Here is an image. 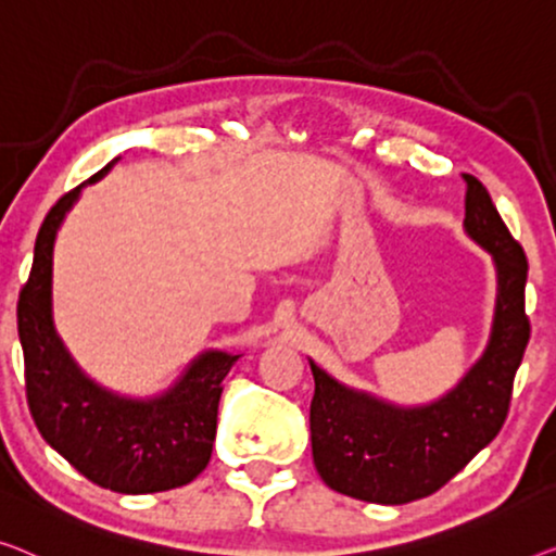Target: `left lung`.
Returning a JSON list of instances; mask_svg holds the SVG:
<instances>
[{
    "label": "left lung",
    "instance_id": "1",
    "mask_svg": "<svg viewBox=\"0 0 556 556\" xmlns=\"http://www.w3.org/2000/svg\"><path fill=\"white\" fill-rule=\"evenodd\" d=\"M464 229L492 254L496 306L490 344L462 382L425 407H394L339 384L309 362L312 457L331 490L362 502L407 504L434 494L484 450L507 419L529 342L527 256L482 181L464 174Z\"/></svg>",
    "mask_w": 556,
    "mask_h": 556
}]
</instances>
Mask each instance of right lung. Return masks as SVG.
<instances>
[{
    "mask_svg": "<svg viewBox=\"0 0 556 556\" xmlns=\"http://www.w3.org/2000/svg\"><path fill=\"white\" fill-rule=\"evenodd\" d=\"M89 177V185L110 172ZM74 187L41 222L35 262L16 304L27 402L39 434L89 482L119 494H152L189 484L212 457L222 382L239 354L204 352L174 387L152 400H127L77 367L52 319V254Z\"/></svg>",
    "mask_w": 556,
    "mask_h": 556,
    "instance_id": "add662e5",
    "label": "right lung"
}]
</instances>
